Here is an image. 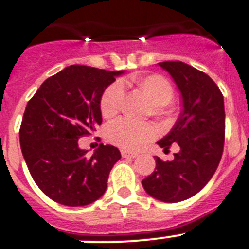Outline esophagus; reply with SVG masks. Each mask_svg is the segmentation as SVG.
I'll use <instances>...</instances> for the list:
<instances>
[{
  "mask_svg": "<svg viewBox=\"0 0 249 249\" xmlns=\"http://www.w3.org/2000/svg\"><path fill=\"white\" fill-rule=\"evenodd\" d=\"M121 154H122L123 158H136L137 157V153H129V152H126V150H122Z\"/></svg>",
  "mask_w": 249,
  "mask_h": 249,
  "instance_id": "1",
  "label": "esophagus"
}]
</instances>
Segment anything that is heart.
<instances>
[{
    "mask_svg": "<svg viewBox=\"0 0 249 249\" xmlns=\"http://www.w3.org/2000/svg\"><path fill=\"white\" fill-rule=\"evenodd\" d=\"M129 84L136 86L152 106L153 115L172 117L174 108L170 101L174 96L172 84L160 75L132 77ZM123 90L120 83H113L104 91L100 100V111L105 118H113L122 106ZM156 136V128L149 123L120 120L107 127V138L111 143L126 150H138Z\"/></svg>",
    "mask_w": 249,
    "mask_h": 249,
    "instance_id": "heart-1",
    "label": "heart"
}]
</instances>
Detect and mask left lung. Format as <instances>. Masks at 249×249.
Segmentation results:
<instances>
[{
    "label": "left lung",
    "instance_id": "left-lung-1",
    "mask_svg": "<svg viewBox=\"0 0 249 249\" xmlns=\"http://www.w3.org/2000/svg\"><path fill=\"white\" fill-rule=\"evenodd\" d=\"M181 96V112L170 132L158 141L169 149L178 143L174 160L156 158V170L142 181L145 193L163 202H179L199 193L213 178L225 143V104L209 75L182 61H163Z\"/></svg>",
    "mask_w": 249,
    "mask_h": 249
}]
</instances>
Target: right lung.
<instances>
[{"label":"right lung","instance_id":"1","mask_svg":"<svg viewBox=\"0 0 249 249\" xmlns=\"http://www.w3.org/2000/svg\"><path fill=\"white\" fill-rule=\"evenodd\" d=\"M124 74L70 65L48 77L27 104L19 129L22 154L38 188L65 206H85L105 194L121 153L101 143L88 156L79 138L102 123L104 91Z\"/></svg>","mask_w":249,"mask_h":249}]
</instances>
